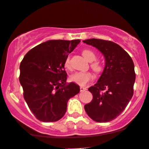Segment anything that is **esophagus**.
I'll list each match as a JSON object with an SVG mask.
<instances>
[{"mask_svg": "<svg viewBox=\"0 0 149 149\" xmlns=\"http://www.w3.org/2000/svg\"><path fill=\"white\" fill-rule=\"evenodd\" d=\"M86 90H87V88H86L82 87V86H81V87H80V91H81V92H83V91H86Z\"/></svg>", "mask_w": 149, "mask_h": 149, "instance_id": "1", "label": "esophagus"}]
</instances>
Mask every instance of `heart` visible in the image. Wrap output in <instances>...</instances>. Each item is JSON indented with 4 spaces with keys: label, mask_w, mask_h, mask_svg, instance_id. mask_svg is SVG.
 I'll return each mask as SVG.
<instances>
[{
    "label": "heart",
    "mask_w": 149,
    "mask_h": 149,
    "mask_svg": "<svg viewBox=\"0 0 149 149\" xmlns=\"http://www.w3.org/2000/svg\"><path fill=\"white\" fill-rule=\"evenodd\" d=\"M82 54L84 56V58L90 62L95 61L96 58L95 54L91 50H83ZM64 65L66 68H70V66H71V57H70V56H68L66 57L64 62ZM91 66L95 72H100L102 70V66H101V64L98 61L93 62V63H91ZM93 78V75L91 72L78 71L73 73V74H71L70 76V80H71V81L81 86H86L90 81H92Z\"/></svg>",
    "instance_id": "heart-1"
}]
</instances>
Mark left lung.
<instances>
[{
  "label": "left lung",
  "instance_id": "1",
  "mask_svg": "<svg viewBox=\"0 0 149 149\" xmlns=\"http://www.w3.org/2000/svg\"><path fill=\"white\" fill-rule=\"evenodd\" d=\"M83 42L97 48L105 60L97 83L88 88L93 100L84 106L85 110L95 122H110L123 112L133 96L134 64L128 53L113 42L94 38Z\"/></svg>",
  "mask_w": 149,
  "mask_h": 149
}]
</instances>
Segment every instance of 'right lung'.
<instances>
[{
	"label": "right lung",
	"instance_id": "add662e5",
	"mask_svg": "<svg viewBox=\"0 0 149 149\" xmlns=\"http://www.w3.org/2000/svg\"><path fill=\"white\" fill-rule=\"evenodd\" d=\"M80 40H49L36 46L19 65L24 98L36 118L56 122L66 112L67 102L80 92L75 83H66L64 62Z\"/></svg>",
	"mask_w": 149,
	"mask_h": 149
}]
</instances>
